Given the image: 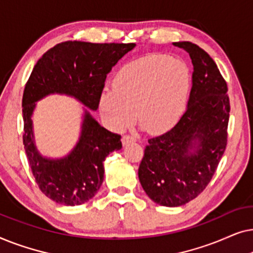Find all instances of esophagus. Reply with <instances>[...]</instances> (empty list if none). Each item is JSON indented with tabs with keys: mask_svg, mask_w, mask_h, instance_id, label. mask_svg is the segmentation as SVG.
<instances>
[{
	"mask_svg": "<svg viewBox=\"0 0 253 253\" xmlns=\"http://www.w3.org/2000/svg\"><path fill=\"white\" fill-rule=\"evenodd\" d=\"M136 140H137L136 137L129 136V134H126V136L122 137V144H123V146H126V145L130 144V143H134V141H136Z\"/></svg>",
	"mask_w": 253,
	"mask_h": 253,
	"instance_id": "34e87169",
	"label": "esophagus"
}]
</instances>
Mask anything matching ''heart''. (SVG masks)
<instances>
[{
    "label": "heart",
    "mask_w": 253,
    "mask_h": 253,
    "mask_svg": "<svg viewBox=\"0 0 253 253\" xmlns=\"http://www.w3.org/2000/svg\"><path fill=\"white\" fill-rule=\"evenodd\" d=\"M113 86L103 89L99 98L105 122L114 130H122L137 116L146 132L158 134L170 130L184 113L191 74L184 62L152 54L124 65Z\"/></svg>",
    "instance_id": "heart-1"
}]
</instances>
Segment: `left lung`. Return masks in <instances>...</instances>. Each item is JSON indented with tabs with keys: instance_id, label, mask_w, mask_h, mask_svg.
Here are the masks:
<instances>
[{
	"instance_id": "8db88e82",
	"label": "left lung",
	"mask_w": 253,
	"mask_h": 253,
	"mask_svg": "<svg viewBox=\"0 0 253 253\" xmlns=\"http://www.w3.org/2000/svg\"><path fill=\"white\" fill-rule=\"evenodd\" d=\"M190 55L192 87L175 126L148 139L138 169L146 195L158 205L177 207L204 191L227 145L229 98L215 62L197 44L172 42Z\"/></svg>"
}]
</instances>
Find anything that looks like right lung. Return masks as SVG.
<instances>
[{"instance_id": "obj_1", "label": "right lung", "mask_w": 253, "mask_h": 253, "mask_svg": "<svg viewBox=\"0 0 253 253\" xmlns=\"http://www.w3.org/2000/svg\"><path fill=\"white\" fill-rule=\"evenodd\" d=\"M134 47L136 43L64 41L34 65L23 94V143L37 184L55 203L77 206L92 199L103 182L106 157L122 148L120 134L100 126L90 110L99 108L107 75ZM51 94L70 96L84 106L78 143L61 158L41 155L34 138L36 102Z\"/></svg>"}]
</instances>
